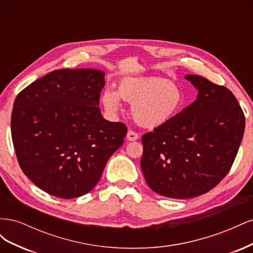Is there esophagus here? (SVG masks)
Masks as SVG:
<instances>
[{
    "label": "esophagus",
    "mask_w": 253,
    "mask_h": 253,
    "mask_svg": "<svg viewBox=\"0 0 253 253\" xmlns=\"http://www.w3.org/2000/svg\"><path fill=\"white\" fill-rule=\"evenodd\" d=\"M138 138H139V135L137 134L136 132H134V131H128L127 134H126V139L128 141H135V140H137Z\"/></svg>",
    "instance_id": "34e87169"
}]
</instances>
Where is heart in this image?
Returning a JSON list of instances; mask_svg holds the SVG:
<instances>
[{"label":"heart","instance_id":"b5f03b06","mask_svg":"<svg viewBox=\"0 0 253 253\" xmlns=\"http://www.w3.org/2000/svg\"><path fill=\"white\" fill-rule=\"evenodd\" d=\"M132 104V115L139 126L155 128L172 120L183 105L180 87L164 78H127L121 80L117 91L105 88L101 95L104 110L111 115L118 114L121 100Z\"/></svg>","mask_w":253,"mask_h":253}]
</instances>
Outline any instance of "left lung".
<instances>
[{
	"label": "left lung",
	"mask_w": 253,
	"mask_h": 253,
	"mask_svg": "<svg viewBox=\"0 0 253 253\" xmlns=\"http://www.w3.org/2000/svg\"><path fill=\"white\" fill-rule=\"evenodd\" d=\"M196 100L142 136L141 170L157 194L185 200L209 192L228 174L245 131V116L227 87L197 75L185 77Z\"/></svg>",
	"instance_id": "obj_1"
}]
</instances>
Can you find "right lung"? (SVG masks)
Instances as JSON below:
<instances>
[{"mask_svg":"<svg viewBox=\"0 0 253 253\" xmlns=\"http://www.w3.org/2000/svg\"><path fill=\"white\" fill-rule=\"evenodd\" d=\"M104 73L90 68L53 71L20 91L11 137L22 171L37 187L60 198L93 190L109 158L125 141L122 122L99 109Z\"/></svg>","mask_w":253,"mask_h":253,"instance_id":"right-lung-1","label":"right lung"}]
</instances>
